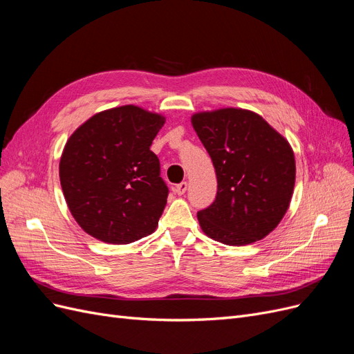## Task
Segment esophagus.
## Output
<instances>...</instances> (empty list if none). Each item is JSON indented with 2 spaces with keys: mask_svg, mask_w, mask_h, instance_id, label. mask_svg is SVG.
Segmentation results:
<instances>
[{
  "mask_svg": "<svg viewBox=\"0 0 354 354\" xmlns=\"http://www.w3.org/2000/svg\"><path fill=\"white\" fill-rule=\"evenodd\" d=\"M186 190H187V181H181V183H178V185H176V187H174V192L177 194H185Z\"/></svg>",
  "mask_w": 354,
  "mask_h": 354,
  "instance_id": "obj_1",
  "label": "esophagus"
}]
</instances>
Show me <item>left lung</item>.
<instances>
[{
    "instance_id": "obj_1",
    "label": "left lung",
    "mask_w": 354,
    "mask_h": 354,
    "mask_svg": "<svg viewBox=\"0 0 354 354\" xmlns=\"http://www.w3.org/2000/svg\"><path fill=\"white\" fill-rule=\"evenodd\" d=\"M218 180L215 201L198 212L206 236L230 246L268 236L288 209L296 180L288 142L252 111L218 109L192 117Z\"/></svg>"
}]
</instances>
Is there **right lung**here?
I'll use <instances>...</instances> for the list:
<instances>
[{
  "label": "right lung",
  "mask_w": 354,
  "mask_h": 354,
  "mask_svg": "<svg viewBox=\"0 0 354 354\" xmlns=\"http://www.w3.org/2000/svg\"><path fill=\"white\" fill-rule=\"evenodd\" d=\"M164 123L124 105L95 114L67 140L61 187L71 215L92 237L129 245L153 233L169 192L151 151Z\"/></svg>",
  "instance_id": "1"
}]
</instances>
